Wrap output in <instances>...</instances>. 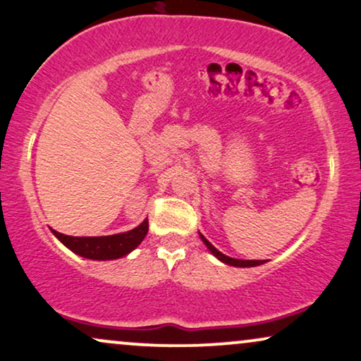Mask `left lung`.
Returning <instances> with one entry per match:
<instances>
[{"label": "left lung", "mask_w": 361, "mask_h": 361, "mask_svg": "<svg viewBox=\"0 0 361 361\" xmlns=\"http://www.w3.org/2000/svg\"><path fill=\"white\" fill-rule=\"evenodd\" d=\"M200 238H202V241L204 245H207V248L209 250V252H212L214 257H216L218 259H220V262H223V263H226V264H231V267H240V268H248V267H258V264H263L264 262L263 259H236V258H230V257H226V255H223L221 252H218L216 248H214V246L209 243V241L204 238V236L200 233Z\"/></svg>", "instance_id": "1"}]
</instances>
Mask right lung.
Wrapping results in <instances>:
<instances>
[{
	"label": "right lung",
	"instance_id": "1",
	"mask_svg": "<svg viewBox=\"0 0 361 361\" xmlns=\"http://www.w3.org/2000/svg\"><path fill=\"white\" fill-rule=\"evenodd\" d=\"M53 235L73 253L90 259H116L128 255L138 246L148 233V220L125 233L109 236H68L58 231Z\"/></svg>",
	"mask_w": 361,
	"mask_h": 361
}]
</instances>
